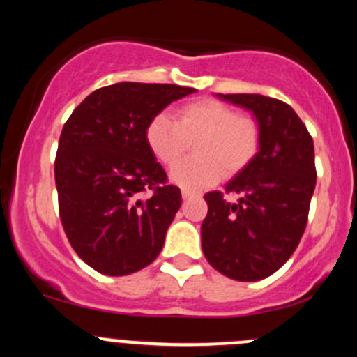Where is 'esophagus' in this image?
Here are the masks:
<instances>
[{
  "label": "esophagus",
  "instance_id": "esophagus-1",
  "mask_svg": "<svg viewBox=\"0 0 357 357\" xmlns=\"http://www.w3.org/2000/svg\"><path fill=\"white\" fill-rule=\"evenodd\" d=\"M195 197H200V193H198V191H191V189H182V198H184V200H189V198Z\"/></svg>",
  "mask_w": 357,
  "mask_h": 357
}]
</instances>
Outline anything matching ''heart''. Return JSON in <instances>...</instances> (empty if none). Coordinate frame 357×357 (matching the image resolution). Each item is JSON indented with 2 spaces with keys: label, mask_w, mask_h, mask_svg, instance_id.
Returning <instances> with one entry per match:
<instances>
[{
  "label": "heart",
  "mask_w": 357,
  "mask_h": 357,
  "mask_svg": "<svg viewBox=\"0 0 357 357\" xmlns=\"http://www.w3.org/2000/svg\"><path fill=\"white\" fill-rule=\"evenodd\" d=\"M144 139L153 157L166 166L174 164L188 143L197 140L199 159L173 166L169 181L182 189H202L216 184L223 172L236 175L247 168L259 151L261 134L259 125L248 116H239L234 107L200 100L182 107L176 121L164 112L153 116Z\"/></svg>",
  "instance_id": "b5f03b06"
}]
</instances>
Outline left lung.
<instances>
[{
    "label": "left lung",
    "instance_id": "left-lung-1",
    "mask_svg": "<svg viewBox=\"0 0 357 357\" xmlns=\"http://www.w3.org/2000/svg\"><path fill=\"white\" fill-rule=\"evenodd\" d=\"M250 110L259 125V151L225 185L238 202L211 191L202 222V250L229 279L254 282L275 273L291 257L305 230L317 184L314 146L288 103L263 94H218Z\"/></svg>",
    "mask_w": 357,
    "mask_h": 357
}]
</instances>
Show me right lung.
I'll return each mask as SVG.
<instances>
[{
  "label": "right lung",
  "mask_w": 357,
  "mask_h": 357,
  "mask_svg": "<svg viewBox=\"0 0 357 357\" xmlns=\"http://www.w3.org/2000/svg\"><path fill=\"white\" fill-rule=\"evenodd\" d=\"M193 87L119 82L73 110L55 159L59 211L71 247L103 275L139 272L160 254L182 197L144 139L153 116Z\"/></svg>",
  "instance_id": "1"
}]
</instances>
